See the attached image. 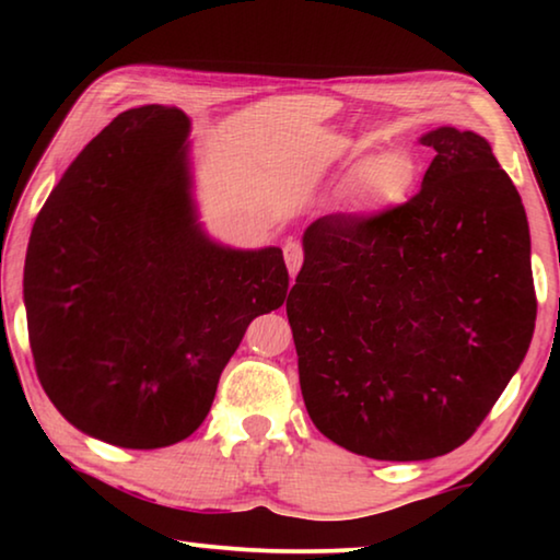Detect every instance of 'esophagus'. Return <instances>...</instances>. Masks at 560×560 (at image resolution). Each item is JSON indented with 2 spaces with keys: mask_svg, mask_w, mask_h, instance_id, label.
Instances as JSON below:
<instances>
[{
  "mask_svg": "<svg viewBox=\"0 0 560 560\" xmlns=\"http://www.w3.org/2000/svg\"><path fill=\"white\" fill-rule=\"evenodd\" d=\"M283 259H287V267H289V273L291 277H296L301 264H303V249L299 242H289L287 246H283Z\"/></svg>",
  "mask_w": 560,
  "mask_h": 560,
  "instance_id": "esophagus-1",
  "label": "esophagus"
}]
</instances>
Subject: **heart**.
<instances>
[{
  "label": "heart",
  "instance_id": "1",
  "mask_svg": "<svg viewBox=\"0 0 560 560\" xmlns=\"http://www.w3.org/2000/svg\"><path fill=\"white\" fill-rule=\"evenodd\" d=\"M417 183V160L405 148H387L358 170L355 192L365 210H387L407 200Z\"/></svg>",
  "mask_w": 560,
  "mask_h": 560
}]
</instances>
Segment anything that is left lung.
<instances>
[{"label": "left lung", "instance_id": "1", "mask_svg": "<svg viewBox=\"0 0 560 560\" xmlns=\"http://www.w3.org/2000/svg\"><path fill=\"white\" fill-rule=\"evenodd\" d=\"M410 202L303 232L287 299L308 417L340 447L420 462L467 442L536 326L526 210L487 138L452 126Z\"/></svg>", "mask_w": 560, "mask_h": 560}]
</instances>
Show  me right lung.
<instances>
[{
	"mask_svg": "<svg viewBox=\"0 0 560 560\" xmlns=\"http://www.w3.org/2000/svg\"><path fill=\"white\" fill-rule=\"evenodd\" d=\"M192 189L189 118L130 108L75 155L30 236L36 375L75 430L116 447L189 438L246 326L287 301L279 246L212 240Z\"/></svg>",
	"mask_w": 560,
	"mask_h": 560,
	"instance_id": "add662e5",
	"label": "right lung"
}]
</instances>
